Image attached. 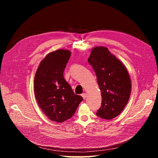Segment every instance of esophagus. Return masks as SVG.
Returning <instances> with one entry per match:
<instances>
[{
    "mask_svg": "<svg viewBox=\"0 0 158 158\" xmlns=\"http://www.w3.org/2000/svg\"><path fill=\"white\" fill-rule=\"evenodd\" d=\"M82 98L85 99V98H86V97H87V94H85V93H84V94H82Z\"/></svg>",
    "mask_w": 158,
    "mask_h": 158,
    "instance_id": "obj_1",
    "label": "esophagus"
}]
</instances>
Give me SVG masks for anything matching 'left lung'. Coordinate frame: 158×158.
<instances>
[{"mask_svg":"<svg viewBox=\"0 0 158 158\" xmlns=\"http://www.w3.org/2000/svg\"><path fill=\"white\" fill-rule=\"evenodd\" d=\"M88 60L96 74L102 92V107L96 114L110 120L120 114L128 102L131 92L130 76L125 66L107 47H94Z\"/></svg>","mask_w":158,"mask_h":158,"instance_id":"obj_1","label":"left lung"}]
</instances>
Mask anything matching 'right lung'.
<instances>
[{"label": "right lung", "instance_id": "obj_1", "mask_svg": "<svg viewBox=\"0 0 158 158\" xmlns=\"http://www.w3.org/2000/svg\"><path fill=\"white\" fill-rule=\"evenodd\" d=\"M71 56L69 50L52 51L41 60L35 75L37 102L50 120L63 123L74 115L83 100L64 80L63 73Z\"/></svg>", "mask_w": 158, "mask_h": 158}]
</instances>
